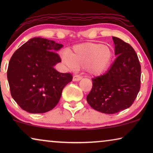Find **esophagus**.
<instances>
[{
    "mask_svg": "<svg viewBox=\"0 0 153 153\" xmlns=\"http://www.w3.org/2000/svg\"><path fill=\"white\" fill-rule=\"evenodd\" d=\"M81 79H82V76H79V75H74L73 76V81H80Z\"/></svg>",
    "mask_w": 153,
    "mask_h": 153,
    "instance_id": "1",
    "label": "esophagus"
}]
</instances>
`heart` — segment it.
Instances as JSON below:
<instances>
[{
  "label": "heart",
  "instance_id": "1",
  "mask_svg": "<svg viewBox=\"0 0 153 153\" xmlns=\"http://www.w3.org/2000/svg\"><path fill=\"white\" fill-rule=\"evenodd\" d=\"M62 58L69 68H85L90 74L99 75L109 66L113 51L103 44L84 43L75 46L72 53L68 51L64 53Z\"/></svg>",
  "mask_w": 153,
  "mask_h": 153
}]
</instances>
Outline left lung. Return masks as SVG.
<instances>
[{
    "mask_svg": "<svg viewBox=\"0 0 153 153\" xmlns=\"http://www.w3.org/2000/svg\"><path fill=\"white\" fill-rule=\"evenodd\" d=\"M112 38L116 59L105 74L92 79L93 87L86 97L93 109L107 114L131 106L141 88V65L137 53L128 43Z\"/></svg>",
    "mask_w": 153,
    "mask_h": 153,
    "instance_id": "obj_1",
    "label": "left lung"
}]
</instances>
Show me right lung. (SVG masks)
<instances>
[{"instance_id": "add662e5", "label": "right lung", "mask_w": 153, "mask_h": 153, "mask_svg": "<svg viewBox=\"0 0 153 153\" xmlns=\"http://www.w3.org/2000/svg\"><path fill=\"white\" fill-rule=\"evenodd\" d=\"M62 45L34 37L13 53L7 68V80L13 99L22 109L43 114L57 105L62 89L72 81L70 73H60L54 65L61 62L56 53Z\"/></svg>"}]
</instances>
